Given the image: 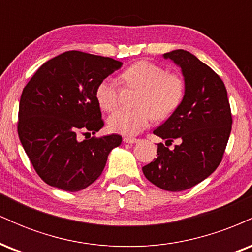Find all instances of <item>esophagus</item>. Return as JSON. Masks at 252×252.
Segmentation results:
<instances>
[{
  "label": "esophagus",
  "mask_w": 252,
  "mask_h": 252,
  "mask_svg": "<svg viewBox=\"0 0 252 252\" xmlns=\"http://www.w3.org/2000/svg\"><path fill=\"white\" fill-rule=\"evenodd\" d=\"M123 141L126 143H136L137 142V138H135V137H128V136H126V137L123 138Z\"/></svg>",
  "instance_id": "obj_1"
}]
</instances>
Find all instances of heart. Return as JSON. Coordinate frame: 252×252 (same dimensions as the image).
<instances>
[{
	"mask_svg": "<svg viewBox=\"0 0 252 252\" xmlns=\"http://www.w3.org/2000/svg\"><path fill=\"white\" fill-rule=\"evenodd\" d=\"M128 88L140 89L135 110H118L108 120L111 131L126 136L137 135L148 128L153 120H166L181 105L186 92L184 78L169 73L163 66L141 60L121 74ZM96 99L104 111H112L120 104V85L114 78H106L97 85Z\"/></svg>",
	"mask_w": 252,
	"mask_h": 252,
	"instance_id": "heart-1",
	"label": "heart"
}]
</instances>
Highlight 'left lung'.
I'll return each mask as SVG.
<instances>
[{"label":"left lung","instance_id":"left-lung-1","mask_svg":"<svg viewBox=\"0 0 252 252\" xmlns=\"http://www.w3.org/2000/svg\"><path fill=\"white\" fill-rule=\"evenodd\" d=\"M163 57L181 67L186 92L179 109L153 131L167 147L158 143V158L142 170L155 186L180 192L205 180L221 162L232 115L224 82L210 66L184 50ZM174 139L179 143L169 150Z\"/></svg>","mask_w":252,"mask_h":252}]
</instances>
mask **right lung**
I'll return each instance as SVG.
<instances>
[{"mask_svg": "<svg viewBox=\"0 0 252 252\" xmlns=\"http://www.w3.org/2000/svg\"><path fill=\"white\" fill-rule=\"evenodd\" d=\"M122 63L112 58L67 51L37 68L24 88L17 134L37 175L50 186L77 192L102 174L122 136H92L104 126L96 88Z\"/></svg>", "mask_w": 252, "mask_h": 252, "instance_id": "1", "label": "right lung"}]
</instances>
